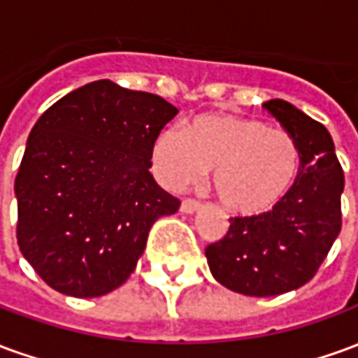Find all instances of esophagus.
<instances>
[{
  "instance_id": "1",
  "label": "esophagus",
  "mask_w": 358,
  "mask_h": 358,
  "mask_svg": "<svg viewBox=\"0 0 358 358\" xmlns=\"http://www.w3.org/2000/svg\"><path fill=\"white\" fill-rule=\"evenodd\" d=\"M199 203L195 201V199H184L182 201V205H180V210L182 213H186V215H192V213H195V210H199Z\"/></svg>"
}]
</instances>
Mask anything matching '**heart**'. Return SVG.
<instances>
[{
  "instance_id": "obj_1",
  "label": "heart",
  "mask_w": 358,
  "mask_h": 358,
  "mask_svg": "<svg viewBox=\"0 0 358 358\" xmlns=\"http://www.w3.org/2000/svg\"><path fill=\"white\" fill-rule=\"evenodd\" d=\"M157 180L171 192L194 186L213 169L218 201L238 217L276 209L301 174V148L292 134L257 118L201 115L187 128H166L151 145Z\"/></svg>"
}]
</instances>
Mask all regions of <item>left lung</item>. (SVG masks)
I'll use <instances>...</instances> for the list:
<instances>
[{"mask_svg": "<svg viewBox=\"0 0 358 358\" xmlns=\"http://www.w3.org/2000/svg\"><path fill=\"white\" fill-rule=\"evenodd\" d=\"M264 109L299 143V178L276 209L230 218L228 234L205 249L218 284L249 297L293 292L315 276L341 230L345 186L326 126L284 99Z\"/></svg>", "mask_w": 358, "mask_h": 358, "instance_id": "obj_1", "label": "left lung"}]
</instances>
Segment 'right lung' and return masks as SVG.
Here are the masks:
<instances>
[{"instance_id": "obj_1", "label": "right lung", "mask_w": 358, "mask_h": 358, "mask_svg": "<svg viewBox=\"0 0 358 358\" xmlns=\"http://www.w3.org/2000/svg\"><path fill=\"white\" fill-rule=\"evenodd\" d=\"M178 109L97 80L38 118L15 178L22 257L55 292L99 297L132 274L157 218L180 201L149 172L151 145Z\"/></svg>"}]
</instances>
